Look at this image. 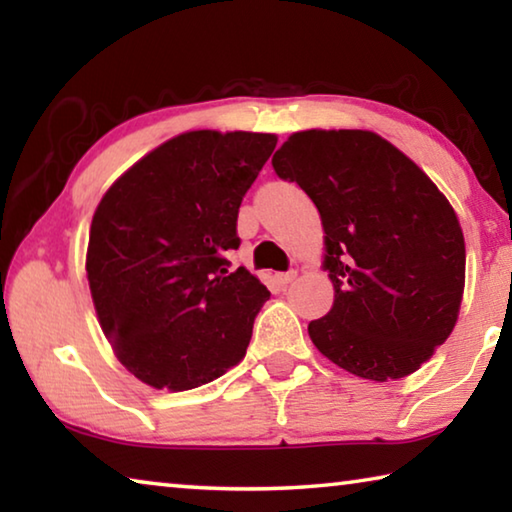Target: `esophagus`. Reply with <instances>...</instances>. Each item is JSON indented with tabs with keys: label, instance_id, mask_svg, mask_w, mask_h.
Wrapping results in <instances>:
<instances>
[{
	"label": "esophagus",
	"instance_id": "1",
	"mask_svg": "<svg viewBox=\"0 0 512 512\" xmlns=\"http://www.w3.org/2000/svg\"><path fill=\"white\" fill-rule=\"evenodd\" d=\"M296 277H298L296 271H287V273H277L275 280H277V284H280V287H287V284H291L293 280H296Z\"/></svg>",
	"mask_w": 512,
	"mask_h": 512
}]
</instances>
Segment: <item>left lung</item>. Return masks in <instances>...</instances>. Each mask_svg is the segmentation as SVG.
<instances>
[{
	"instance_id": "obj_1",
	"label": "left lung",
	"mask_w": 512,
	"mask_h": 512,
	"mask_svg": "<svg viewBox=\"0 0 512 512\" xmlns=\"http://www.w3.org/2000/svg\"><path fill=\"white\" fill-rule=\"evenodd\" d=\"M325 230L329 314L311 320L320 354L352 375L402 379L458 320L465 239L454 207L411 158L370 131H300L273 155Z\"/></svg>"
}]
</instances>
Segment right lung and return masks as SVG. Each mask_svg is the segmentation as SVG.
Segmentation results:
<instances>
[{"label":"right lung","instance_id":"add662e5","mask_svg":"<svg viewBox=\"0 0 512 512\" xmlns=\"http://www.w3.org/2000/svg\"><path fill=\"white\" fill-rule=\"evenodd\" d=\"M277 144L271 133L189 131L146 153L90 225V293L117 359L153 388L189 391L244 359L271 293L230 271L237 214Z\"/></svg>","mask_w":512,"mask_h":512}]
</instances>
